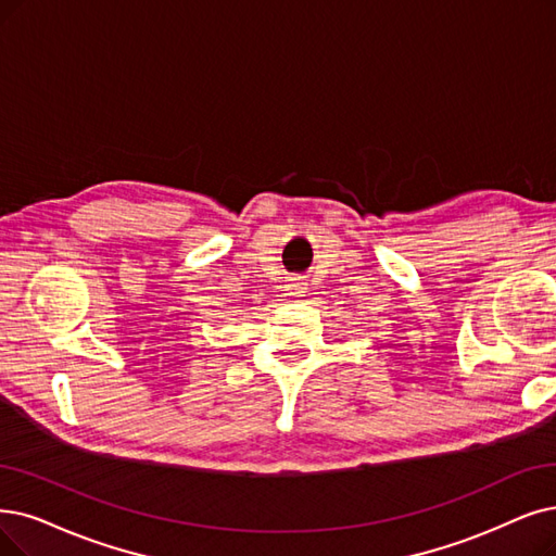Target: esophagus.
Masks as SVG:
<instances>
[{
    "label": "esophagus",
    "mask_w": 556,
    "mask_h": 556,
    "mask_svg": "<svg viewBox=\"0 0 556 556\" xmlns=\"http://www.w3.org/2000/svg\"><path fill=\"white\" fill-rule=\"evenodd\" d=\"M305 282H303V278H290L285 282V292L290 294V296H303L305 294Z\"/></svg>",
    "instance_id": "obj_1"
}]
</instances>
